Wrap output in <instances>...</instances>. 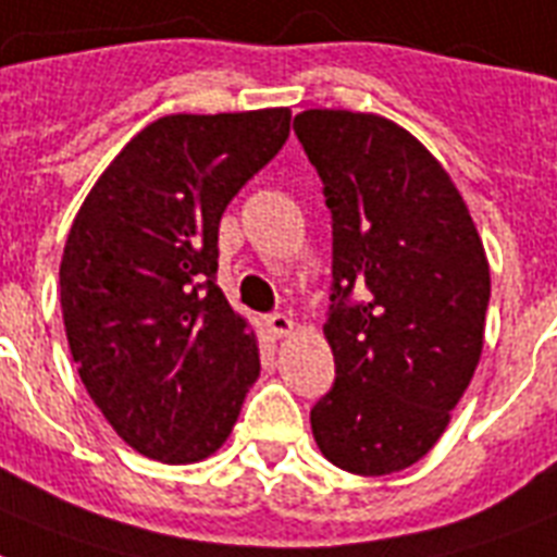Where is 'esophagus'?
<instances>
[{
  "instance_id": "34e87169",
  "label": "esophagus",
  "mask_w": 557,
  "mask_h": 557,
  "mask_svg": "<svg viewBox=\"0 0 557 557\" xmlns=\"http://www.w3.org/2000/svg\"><path fill=\"white\" fill-rule=\"evenodd\" d=\"M265 325H269V332L274 334V337H286V334H292L294 320L288 318V314H269V318H265Z\"/></svg>"
}]
</instances>
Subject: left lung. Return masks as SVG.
<instances>
[{"label": "left lung", "mask_w": 557, "mask_h": 557, "mask_svg": "<svg viewBox=\"0 0 557 557\" xmlns=\"http://www.w3.org/2000/svg\"><path fill=\"white\" fill-rule=\"evenodd\" d=\"M294 134L332 211L334 386L311 409L325 460L351 474L418 463L483 349L490 263L441 162L397 122L311 108Z\"/></svg>", "instance_id": "left-lung-1"}]
</instances>
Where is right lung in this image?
<instances>
[{
	"mask_svg": "<svg viewBox=\"0 0 557 557\" xmlns=\"http://www.w3.org/2000/svg\"><path fill=\"white\" fill-rule=\"evenodd\" d=\"M288 122V108L162 116L74 216L59 263L67 346L90 400L146 458L214 455L260 377L255 332L214 283L216 234Z\"/></svg>",
	"mask_w": 557,
	"mask_h": 557,
	"instance_id": "add662e5",
	"label": "right lung"
}]
</instances>
